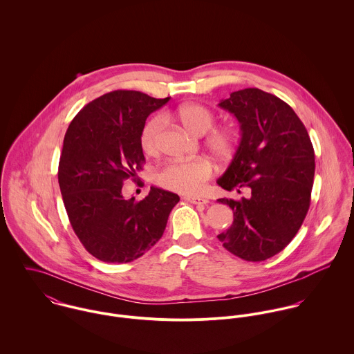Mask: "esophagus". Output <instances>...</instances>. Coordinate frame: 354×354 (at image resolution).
<instances>
[{"mask_svg": "<svg viewBox=\"0 0 354 354\" xmlns=\"http://www.w3.org/2000/svg\"><path fill=\"white\" fill-rule=\"evenodd\" d=\"M184 201L192 203V204H202V205H205L208 203V201L202 196H185Z\"/></svg>", "mask_w": 354, "mask_h": 354, "instance_id": "34e87169", "label": "esophagus"}]
</instances>
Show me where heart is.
Wrapping results in <instances>:
<instances>
[{
	"label": "heart",
	"instance_id": "obj_1",
	"mask_svg": "<svg viewBox=\"0 0 354 354\" xmlns=\"http://www.w3.org/2000/svg\"><path fill=\"white\" fill-rule=\"evenodd\" d=\"M169 115L177 118L189 132L195 135L207 133L215 121L214 113L199 103H187L178 106ZM162 128V120L153 117L142 129L140 143L142 149L147 153H155L158 150L159 133ZM239 146V135L230 128H221L214 131L208 138V147L219 158H230ZM214 167L209 160L198 158L191 160L169 162L162 166L155 181L159 187L180 192L195 194L199 192L204 184L211 178Z\"/></svg>",
	"mask_w": 354,
	"mask_h": 354
}]
</instances>
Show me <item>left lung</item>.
Instances as JSON below:
<instances>
[{
    "label": "left lung",
    "instance_id": "left-lung-1",
    "mask_svg": "<svg viewBox=\"0 0 354 354\" xmlns=\"http://www.w3.org/2000/svg\"><path fill=\"white\" fill-rule=\"evenodd\" d=\"M219 106L236 115L243 135L216 183L239 194L248 188L251 195L218 199L234 211L218 240L244 260L261 261L281 252L303 225L313 187V146L295 110L272 94L244 88Z\"/></svg>",
    "mask_w": 354,
    "mask_h": 354
}]
</instances>
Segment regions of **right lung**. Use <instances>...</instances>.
<instances>
[{
  "label": "right lung",
  "mask_w": 354,
  "mask_h": 354,
  "mask_svg": "<svg viewBox=\"0 0 354 354\" xmlns=\"http://www.w3.org/2000/svg\"><path fill=\"white\" fill-rule=\"evenodd\" d=\"M140 91L115 90L87 103L69 124L58 184L69 222L83 247L106 263H128L162 237L178 195L151 187L143 201L122 196L146 162L142 129L167 103Z\"/></svg>",
  "instance_id": "obj_1"
}]
</instances>
